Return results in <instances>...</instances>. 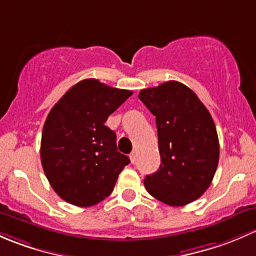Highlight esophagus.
Masks as SVG:
<instances>
[{"mask_svg": "<svg viewBox=\"0 0 256 256\" xmlns=\"http://www.w3.org/2000/svg\"><path fill=\"white\" fill-rule=\"evenodd\" d=\"M136 152H132V154L129 155V159H130V162H132V164H134V162H136Z\"/></svg>", "mask_w": 256, "mask_h": 256, "instance_id": "1", "label": "esophagus"}]
</instances>
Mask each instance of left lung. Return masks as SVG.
<instances>
[{
  "label": "left lung",
  "instance_id": "left-lung-1",
  "mask_svg": "<svg viewBox=\"0 0 256 256\" xmlns=\"http://www.w3.org/2000/svg\"><path fill=\"white\" fill-rule=\"evenodd\" d=\"M138 97L155 116L162 164L146 175V191L168 206L201 197L220 160L217 129L208 110L191 88L178 81L144 88Z\"/></svg>",
  "mask_w": 256,
  "mask_h": 256
}]
</instances>
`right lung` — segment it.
<instances>
[{"instance_id":"add662e5","label":"right lung","mask_w":256,"mask_h":256,"mask_svg":"<svg viewBox=\"0 0 256 256\" xmlns=\"http://www.w3.org/2000/svg\"><path fill=\"white\" fill-rule=\"evenodd\" d=\"M132 94L86 78L50 110L42 133L40 160L52 190L64 201L90 207L112 194L129 158L118 152L116 133L104 123Z\"/></svg>"}]
</instances>
